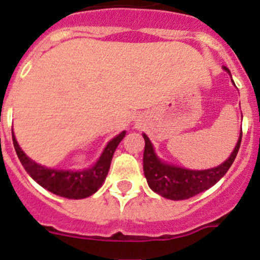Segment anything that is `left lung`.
<instances>
[{"label": "left lung", "instance_id": "8db88e82", "mask_svg": "<svg viewBox=\"0 0 260 260\" xmlns=\"http://www.w3.org/2000/svg\"><path fill=\"white\" fill-rule=\"evenodd\" d=\"M224 70L230 73L225 67ZM142 136L145 138L144 173L150 188L171 200H186L214 186L227 173L239 152L242 131L240 132L239 141L229 159L220 166L205 171H191L164 163L155 154L149 137L146 135Z\"/></svg>", "mask_w": 260, "mask_h": 260}]
</instances>
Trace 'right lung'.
I'll return each instance as SVG.
<instances>
[{
	"label": "right lung",
	"instance_id": "1",
	"mask_svg": "<svg viewBox=\"0 0 260 260\" xmlns=\"http://www.w3.org/2000/svg\"><path fill=\"white\" fill-rule=\"evenodd\" d=\"M124 136L125 131L115 136L106 145L100 159L97 160V163L92 168L77 172L57 171V169H48L46 167L40 166L24 154V151L19 146L18 141L15 140L14 133L13 142L21 166L38 185H41L43 188L55 193V195L61 196V198L84 199L91 196L103 186L104 181L108 176L109 168H110L114 151Z\"/></svg>",
	"mask_w": 260,
	"mask_h": 260
}]
</instances>
